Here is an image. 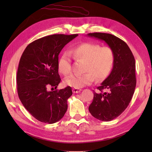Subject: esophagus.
I'll return each instance as SVG.
<instances>
[{
    "label": "esophagus",
    "mask_w": 152,
    "mask_h": 152,
    "mask_svg": "<svg viewBox=\"0 0 152 152\" xmlns=\"http://www.w3.org/2000/svg\"><path fill=\"white\" fill-rule=\"evenodd\" d=\"M72 91L74 93H78L80 91H81V89H77V88H73L72 89Z\"/></svg>",
    "instance_id": "esophagus-1"
}]
</instances>
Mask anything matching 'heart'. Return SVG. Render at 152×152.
<instances>
[{
  "label": "heart",
  "instance_id": "1",
  "mask_svg": "<svg viewBox=\"0 0 152 152\" xmlns=\"http://www.w3.org/2000/svg\"><path fill=\"white\" fill-rule=\"evenodd\" d=\"M70 55L75 60L84 61L83 71L80 75H71L64 80V84L74 88H81L90 85L95 80H104L112 72L115 62L114 52L110 47L99 44L84 42L74 47ZM59 72L64 76L71 72V59L67 53L59 57L57 63Z\"/></svg>",
  "mask_w": 152,
  "mask_h": 152
}]
</instances>
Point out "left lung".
Here are the masks:
<instances>
[{
    "label": "left lung",
    "instance_id": "8db88e82",
    "mask_svg": "<svg viewBox=\"0 0 152 152\" xmlns=\"http://www.w3.org/2000/svg\"><path fill=\"white\" fill-rule=\"evenodd\" d=\"M88 36L104 41L114 52L112 72L98 87V92L93 91L94 96L89 106L93 117L110 121L124 112L133 97L137 83L134 57L128 45L114 35L93 33Z\"/></svg>",
    "mask_w": 152,
    "mask_h": 152
}]
</instances>
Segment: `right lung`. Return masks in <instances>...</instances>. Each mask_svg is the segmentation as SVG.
<instances>
[{
  "label": "right lung",
  "instance_id": "1",
  "mask_svg": "<svg viewBox=\"0 0 152 152\" xmlns=\"http://www.w3.org/2000/svg\"><path fill=\"white\" fill-rule=\"evenodd\" d=\"M78 34H53L34 40L27 46L19 61L17 72L19 98L37 120L54 124L67 110V100L72 95L70 86L57 89L61 82L58 72L59 54L64 46Z\"/></svg>",
  "mask_w": 152,
  "mask_h": 152
}]
</instances>
